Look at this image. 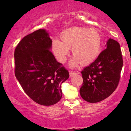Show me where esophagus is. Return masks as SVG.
<instances>
[{"label":"esophagus","mask_w":131,"mask_h":131,"mask_svg":"<svg viewBox=\"0 0 131 131\" xmlns=\"http://www.w3.org/2000/svg\"><path fill=\"white\" fill-rule=\"evenodd\" d=\"M76 71H69V74H70V77H72L73 76H74V74H76Z\"/></svg>","instance_id":"34e87169"}]
</instances>
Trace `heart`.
<instances>
[{"instance_id":"heart-1","label":"heart","mask_w":131,"mask_h":131,"mask_svg":"<svg viewBox=\"0 0 131 131\" xmlns=\"http://www.w3.org/2000/svg\"><path fill=\"white\" fill-rule=\"evenodd\" d=\"M61 41L53 39L51 49L57 60L64 63L70 53L74 58L70 62L72 67L81 63L88 65L94 61L101 50V36L97 30L81 27H73L64 30L60 35Z\"/></svg>"}]
</instances>
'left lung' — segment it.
Returning <instances> with one entry per match:
<instances>
[{
    "mask_svg": "<svg viewBox=\"0 0 131 131\" xmlns=\"http://www.w3.org/2000/svg\"><path fill=\"white\" fill-rule=\"evenodd\" d=\"M106 46L98 58L81 72L83 83L80 94L89 103L103 101L110 96L119 85L123 66L121 46L112 39H108Z\"/></svg>",
    "mask_w": 131,
    "mask_h": 131,
    "instance_id": "1",
    "label": "left lung"
}]
</instances>
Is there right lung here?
<instances>
[{
  "mask_svg": "<svg viewBox=\"0 0 131 131\" xmlns=\"http://www.w3.org/2000/svg\"><path fill=\"white\" fill-rule=\"evenodd\" d=\"M51 44L45 30L39 29L26 36L14 52L15 75L23 90L36 103L46 106L61 100V85L69 77L50 51Z\"/></svg>",
  "mask_w": 131,
  "mask_h": 131,
  "instance_id": "right-lung-1",
  "label": "right lung"
}]
</instances>
